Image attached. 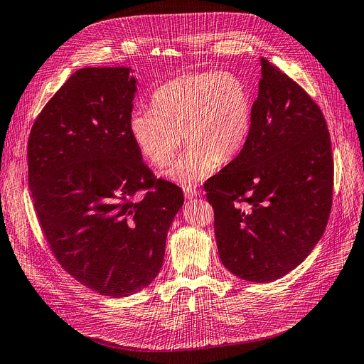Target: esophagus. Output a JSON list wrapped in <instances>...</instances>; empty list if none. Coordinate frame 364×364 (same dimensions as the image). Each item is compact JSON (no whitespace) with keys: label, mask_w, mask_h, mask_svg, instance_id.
I'll use <instances>...</instances> for the list:
<instances>
[{"label":"esophagus","mask_w":364,"mask_h":364,"mask_svg":"<svg viewBox=\"0 0 364 364\" xmlns=\"http://www.w3.org/2000/svg\"><path fill=\"white\" fill-rule=\"evenodd\" d=\"M183 193H185V198H186V200H192V198L198 197V195H200L198 189H195V188H192V186L183 188Z\"/></svg>","instance_id":"1"}]
</instances>
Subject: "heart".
<instances>
[{
	"label": "heart",
	"instance_id": "heart-1",
	"mask_svg": "<svg viewBox=\"0 0 364 364\" xmlns=\"http://www.w3.org/2000/svg\"><path fill=\"white\" fill-rule=\"evenodd\" d=\"M252 125V96L229 71H193L169 80L151 95V109L134 110L128 128L135 146L156 167L171 161L182 138L186 149L163 172L192 186L245 147Z\"/></svg>",
	"mask_w": 364,
	"mask_h": 364
}]
</instances>
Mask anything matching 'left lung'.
Instances as JSON below:
<instances>
[{"label":"left lung","instance_id":"8db88e82","mask_svg":"<svg viewBox=\"0 0 364 364\" xmlns=\"http://www.w3.org/2000/svg\"><path fill=\"white\" fill-rule=\"evenodd\" d=\"M252 125L242 151L204 188L220 259L250 283H271L309 255L331 213L333 160L319 106L261 58Z\"/></svg>","mask_w":364,"mask_h":364}]
</instances>
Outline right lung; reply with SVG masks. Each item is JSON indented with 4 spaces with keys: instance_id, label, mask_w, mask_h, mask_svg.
<instances>
[{
    "instance_id": "right-lung-1",
    "label": "right lung",
    "mask_w": 364,
    "mask_h": 364,
    "mask_svg": "<svg viewBox=\"0 0 364 364\" xmlns=\"http://www.w3.org/2000/svg\"><path fill=\"white\" fill-rule=\"evenodd\" d=\"M131 73L75 71L42 109L27 146L33 205L53 255L77 282L109 297L151 284L183 205L182 189L154 178L129 134Z\"/></svg>"
}]
</instances>
